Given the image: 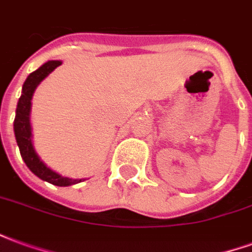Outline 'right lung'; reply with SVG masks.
Instances as JSON below:
<instances>
[{"label": "right lung", "instance_id": "add662e5", "mask_svg": "<svg viewBox=\"0 0 252 252\" xmlns=\"http://www.w3.org/2000/svg\"><path fill=\"white\" fill-rule=\"evenodd\" d=\"M61 61H50L40 66L36 71L31 72L27 81L23 85V94L19 99L17 109H16V119H14V136L16 142L19 144L20 154L21 158L24 159L25 164L30 167V170L35 175H37L40 180L47 181L52 185L57 186H70L74 184H78L82 180H71L66 178L62 175L57 174L55 171L48 169L46 164L43 163L40 158L37 157V154L33 150L32 142H31V123H30V112H31V99L33 95L35 89L37 85L44 79V78L51 74L58 66H61Z\"/></svg>", "mask_w": 252, "mask_h": 252}]
</instances>
